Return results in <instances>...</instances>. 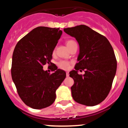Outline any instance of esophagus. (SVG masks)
<instances>
[{"label":"esophagus","mask_w":128,"mask_h":128,"mask_svg":"<svg viewBox=\"0 0 128 128\" xmlns=\"http://www.w3.org/2000/svg\"><path fill=\"white\" fill-rule=\"evenodd\" d=\"M66 76H69V72H66Z\"/></svg>","instance_id":"1"}]
</instances>
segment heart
<instances>
[{"mask_svg": "<svg viewBox=\"0 0 128 128\" xmlns=\"http://www.w3.org/2000/svg\"><path fill=\"white\" fill-rule=\"evenodd\" d=\"M75 43H76V42L74 40H68L66 42V45L68 47L69 49ZM70 63L68 61H64V60L60 61L58 62V67L61 69H63V70H67V69H68L69 67H70Z\"/></svg>", "mask_w": 128, "mask_h": 128, "instance_id": "heart-1", "label": "heart"}]
</instances>
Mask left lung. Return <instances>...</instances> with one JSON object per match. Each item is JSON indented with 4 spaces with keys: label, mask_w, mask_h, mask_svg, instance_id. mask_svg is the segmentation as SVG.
Returning a JSON list of instances; mask_svg holds the SVG:
<instances>
[{
    "label": "left lung",
    "mask_w": 128,
    "mask_h": 128,
    "mask_svg": "<svg viewBox=\"0 0 128 128\" xmlns=\"http://www.w3.org/2000/svg\"><path fill=\"white\" fill-rule=\"evenodd\" d=\"M78 42L79 54L74 69L69 73L74 80L71 87L74 101L95 106L105 99L111 90L117 69L114 50L105 36L86 25L64 29ZM84 70V76L77 71Z\"/></svg>",
    "instance_id": "1"
}]
</instances>
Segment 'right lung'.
Returning a JSON list of instances; mask_svg holds the SVG:
<instances>
[{
    "label": "right lung",
    "mask_w": 128,
    "mask_h": 128,
    "mask_svg": "<svg viewBox=\"0 0 128 128\" xmlns=\"http://www.w3.org/2000/svg\"><path fill=\"white\" fill-rule=\"evenodd\" d=\"M59 28L39 26L26 35L16 46L12 55L11 76L23 102L34 109L51 105L56 90L66 78V73L54 69L50 74L43 70L52 64V53L62 35Z\"/></svg>",
    "instance_id": "1"
}]
</instances>
